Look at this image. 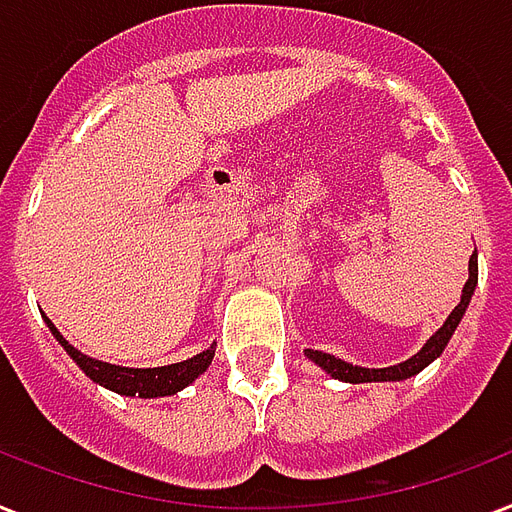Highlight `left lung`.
Here are the masks:
<instances>
[{"label": "left lung", "instance_id": "left-lung-1", "mask_svg": "<svg viewBox=\"0 0 512 512\" xmlns=\"http://www.w3.org/2000/svg\"><path fill=\"white\" fill-rule=\"evenodd\" d=\"M467 269H470V277H467L465 288H462V299H459L457 307L451 310L446 323H443V326L438 328L430 339H427V344L417 352V355H411V358L398 363V366H390V368L352 366V363H347V360L334 358V355H328V352H320V350H307V358H310L312 363H318V366L323 368L326 374L334 376V379H339V382H350V384L403 382V379H408V376L419 374L422 368L430 366V363H433L443 350H446V344H449V339L454 336V331H457L459 320H462V315H465L467 304H470V299H473L475 285H478V253L475 251L473 256H470V267Z\"/></svg>", "mask_w": 512, "mask_h": 512}]
</instances>
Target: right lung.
<instances>
[{
	"mask_svg": "<svg viewBox=\"0 0 512 512\" xmlns=\"http://www.w3.org/2000/svg\"><path fill=\"white\" fill-rule=\"evenodd\" d=\"M47 328L53 331V336L58 339L63 350L69 352V358L77 363L82 371H85L95 384H101L106 390L120 392V395H138V398H162V395H176L178 390H184L186 384H192L197 376L211 366L213 360V347L211 350L200 352L189 360H181V363H170V366H157V368H125V366H112V363H104V360L87 358L82 352L69 344L61 336V331L53 326V320L45 318Z\"/></svg>",
	"mask_w": 512,
	"mask_h": 512,
	"instance_id": "right-lung-1",
	"label": "right lung"
}]
</instances>
